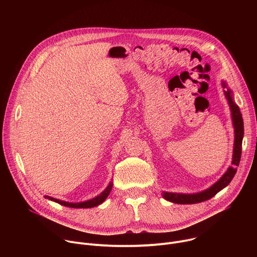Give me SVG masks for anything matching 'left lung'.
Here are the masks:
<instances>
[{
	"label": "left lung",
	"mask_w": 257,
	"mask_h": 257,
	"mask_svg": "<svg viewBox=\"0 0 257 257\" xmlns=\"http://www.w3.org/2000/svg\"><path fill=\"white\" fill-rule=\"evenodd\" d=\"M222 86L224 88V94L228 100L230 109H231V117L234 127V148H233V158H232V166L228 168V170L224 173V175L219 178L214 184H212L209 188L202 190L197 193H177V192H167L163 191L162 196L173 203L178 204H194L199 203L213 197L217 192L223 190L227 187L232 179L234 178L237 167L239 166L241 159V150H242V140L244 136V124L242 119V114L240 113L239 106L234 101L233 91L228 87L226 81H222Z\"/></svg>",
	"instance_id": "obj_1"
}]
</instances>
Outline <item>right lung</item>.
I'll list each match as a JSON object with an SVG mask.
<instances>
[{"mask_svg": "<svg viewBox=\"0 0 257 257\" xmlns=\"http://www.w3.org/2000/svg\"><path fill=\"white\" fill-rule=\"evenodd\" d=\"M113 188V182H109L108 185L106 186V188L100 193L98 194L97 196L89 199V200H85V201H81V202H68V201H64V200H60V199H57V198H54V197H51V196H48V195H45V198L51 200V201H55L61 205H64V206H67V207H72V208H90V207H94V206H97L99 204H101L105 199L106 197L108 196L109 192H111Z\"/></svg>", "mask_w": 257, "mask_h": 257, "instance_id": "obj_1", "label": "right lung"}]
</instances>
